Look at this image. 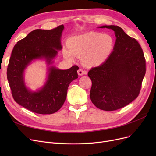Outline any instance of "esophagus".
I'll return each instance as SVG.
<instances>
[{
    "instance_id": "34e87169",
    "label": "esophagus",
    "mask_w": 156,
    "mask_h": 156,
    "mask_svg": "<svg viewBox=\"0 0 156 156\" xmlns=\"http://www.w3.org/2000/svg\"><path fill=\"white\" fill-rule=\"evenodd\" d=\"M77 73L79 76H82V75H83L84 74H87V72H85V71H83L81 69H79L77 70Z\"/></svg>"
}]
</instances>
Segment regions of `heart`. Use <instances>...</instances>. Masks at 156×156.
I'll return each mask as SVG.
<instances>
[{
    "label": "heart",
    "mask_w": 156,
    "mask_h": 156,
    "mask_svg": "<svg viewBox=\"0 0 156 156\" xmlns=\"http://www.w3.org/2000/svg\"><path fill=\"white\" fill-rule=\"evenodd\" d=\"M68 50H64V58L72 61L74 57L83 58L84 65L89 68L104 64L111 56L115 47L113 37L98 32H90L75 36L68 40Z\"/></svg>",
    "instance_id": "1"
}]
</instances>
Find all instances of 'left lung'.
<instances>
[{
    "mask_svg": "<svg viewBox=\"0 0 156 156\" xmlns=\"http://www.w3.org/2000/svg\"><path fill=\"white\" fill-rule=\"evenodd\" d=\"M115 32L116 41L111 56L88 73L92 81L90 98L103 111L119 109L139 96L146 73V60L138 41L119 26L104 25Z\"/></svg>",
    "mask_w": 156,
    "mask_h": 156,
    "instance_id": "8db88e82",
    "label": "left lung"
}]
</instances>
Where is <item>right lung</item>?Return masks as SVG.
Returning a JSON list of instances; mask_svg holds the SVG:
<instances>
[{
	"label": "right lung",
	"mask_w": 156,
	"mask_h": 156,
	"mask_svg": "<svg viewBox=\"0 0 156 156\" xmlns=\"http://www.w3.org/2000/svg\"><path fill=\"white\" fill-rule=\"evenodd\" d=\"M63 25L52 30L36 29L14 46L7 68V79L12 96L16 103L37 114L50 115L58 111L64 104L70 83L78 78L77 66L60 69L53 66L48 68L44 85L37 91L28 88L24 72L32 61L44 58L48 66L62 49L61 36Z\"/></svg>",
	"instance_id": "obj_1"
}]
</instances>
